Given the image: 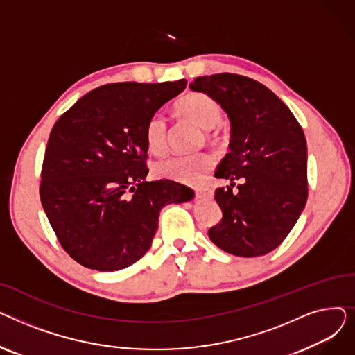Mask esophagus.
<instances>
[{
	"mask_svg": "<svg viewBox=\"0 0 355 355\" xmlns=\"http://www.w3.org/2000/svg\"><path fill=\"white\" fill-rule=\"evenodd\" d=\"M196 194H197V197H200V198H211V197H213V190H211V189H207V187L197 189V190H196Z\"/></svg>",
	"mask_w": 355,
	"mask_h": 355,
	"instance_id": "obj_1",
	"label": "esophagus"
}]
</instances>
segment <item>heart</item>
<instances>
[{
  "label": "heart",
  "instance_id": "b5f03b06",
  "mask_svg": "<svg viewBox=\"0 0 355 355\" xmlns=\"http://www.w3.org/2000/svg\"><path fill=\"white\" fill-rule=\"evenodd\" d=\"M182 116L190 119L204 130L214 129L221 121L218 103L202 93H191L178 102ZM145 141L148 149L155 155L164 154L166 148V119L162 114H155L146 123ZM213 165L209 154H184L168 157L154 165V174L159 178L193 184L200 181Z\"/></svg>",
  "mask_w": 355,
  "mask_h": 355
}]
</instances>
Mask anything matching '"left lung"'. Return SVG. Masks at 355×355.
Masks as SVG:
<instances>
[{"label": "left lung", "instance_id": "obj_1", "mask_svg": "<svg viewBox=\"0 0 355 355\" xmlns=\"http://www.w3.org/2000/svg\"><path fill=\"white\" fill-rule=\"evenodd\" d=\"M226 112L230 153L216 177L230 181L214 198L223 220L209 230L213 243L234 256H262L282 243L308 198L306 139L289 107L253 79L232 73L190 83ZM239 179V192L233 191Z\"/></svg>", "mask_w": 355, "mask_h": 355}]
</instances>
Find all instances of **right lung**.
<instances>
[{"instance_id":"obj_1","label":"right lung","mask_w":355,"mask_h":355,"mask_svg":"<svg viewBox=\"0 0 355 355\" xmlns=\"http://www.w3.org/2000/svg\"><path fill=\"white\" fill-rule=\"evenodd\" d=\"M187 80L122 82L93 89L54 123L40 197L63 249L85 268L115 272L151 248L159 211L194 191L171 180L144 181L148 121Z\"/></svg>"}]
</instances>
